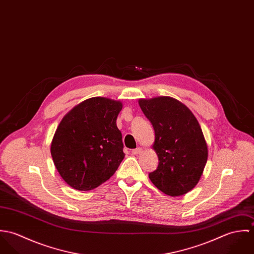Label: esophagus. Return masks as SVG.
<instances>
[{"mask_svg":"<svg viewBox=\"0 0 254 254\" xmlns=\"http://www.w3.org/2000/svg\"><path fill=\"white\" fill-rule=\"evenodd\" d=\"M142 150H143V148H142V147H137V148L132 149V153H133V154L138 155V154H140V153L142 152Z\"/></svg>","mask_w":254,"mask_h":254,"instance_id":"obj_1","label":"esophagus"}]
</instances>
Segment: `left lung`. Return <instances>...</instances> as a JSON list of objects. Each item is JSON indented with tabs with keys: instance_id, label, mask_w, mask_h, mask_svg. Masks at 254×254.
Here are the masks:
<instances>
[{
	"instance_id": "obj_1",
	"label": "left lung",
	"mask_w": 254,
	"mask_h": 254,
	"mask_svg": "<svg viewBox=\"0 0 254 254\" xmlns=\"http://www.w3.org/2000/svg\"><path fill=\"white\" fill-rule=\"evenodd\" d=\"M139 105L153 126L152 147L159 160L156 170L148 174L150 181L168 195L187 193L199 181L208 156L198 121L185 105L170 97L141 99Z\"/></svg>"
}]
</instances>
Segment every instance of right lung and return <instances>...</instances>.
<instances>
[{"instance_id":"right-lung-1","label":"right lung","mask_w":254,"mask_h":254,"mask_svg":"<svg viewBox=\"0 0 254 254\" xmlns=\"http://www.w3.org/2000/svg\"><path fill=\"white\" fill-rule=\"evenodd\" d=\"M122 104L88 99L61 121L51 145L54 163L73 189L90 190L109 180L124 158L122 134L116 126Z\"/></svg>"}]
</instances>
